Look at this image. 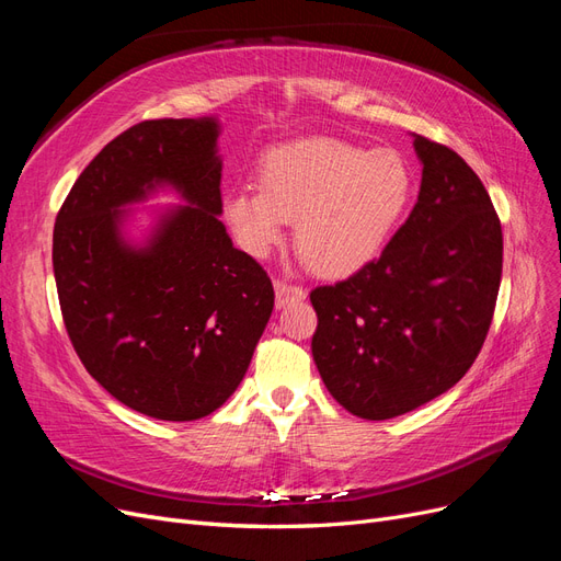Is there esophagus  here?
Segmentation results:
<instances>
[{
    "label": "esophagus",
    "instance_id": "esophagus-1",
    "mask_svg": "<svg viewBox=\"0 0 561 561\" xmlns=\"http://www.w3.org/2000/svg\"><path fill=\"white\" fill-rule=\"evenodd\" d=\"M274 290H276V307H278V309L287 307V304L301 301L304 297H307V293H304L301 287H297V285H293V283H285V280H276V283H274Z\"/></svg>",
    "mask_w": 561,
    "mask_h": 561
}]
</instances>
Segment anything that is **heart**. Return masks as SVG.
Wrapping results in <instances>:
<instances>
[{
  "label": "heart",
  "instance_id": "obj_1",
  "mask_svg": "<svg viewBox=\"0 0 561 561\" xmlns=\"http://www.w3.org/2000/svg\"><path fill=\"white\" fill-rule=\"evenodd\" d=\"M414 175L396 149L336 138H299L268 149L260 184L233 186L222 215L252 257L283 243L287 225L304 264L330 278L367 266L388 243L410 203Z\"/></svg>",
  "mask_w": 561,
  "mask_h": 561
}]
</instances>
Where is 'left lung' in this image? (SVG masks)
Wrapping results in <instances>:
<instances>
[{
  "label": "left lung",
  "mask_w": 561,
  "mask_h": 561,
  "mask_svg": "<svg viewBox=\"0 0 561 561\" xmlns=\"http://www.w3.org/2000/svg\"><path fill=\"white\" fill-rule=\"evenodd\" d=\"M421 190L379 260L316 287L311 351L332 398L383 421L461 381L494 316L503 233L472 168L445 145L412 135Z\"/></svg>",
  "instance_id": "left-lung-1"
}]
</instances>
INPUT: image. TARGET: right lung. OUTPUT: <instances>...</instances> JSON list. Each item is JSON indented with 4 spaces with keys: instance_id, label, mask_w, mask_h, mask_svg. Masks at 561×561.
<instances>
[{
    "instance_id": "right-lung-1",
    "label": "right lung",
    "mask_w": 561,
    "mask_h": 561,
    "mask_svg": "<svg viewBox=\"0 0 561 561\" xmlns=\"http://www.w3.org/2000/svg\"><path fill=\"white\" fill-rule=\"evenodd\" d=\"M219 133L217 116L128 128L56 217L54 274L77 355L110 396L161 421L222 407L274 311L266 271L219 219ZM159 193L181 203L137 210Z\"/></svg>"
}]
</instances>
